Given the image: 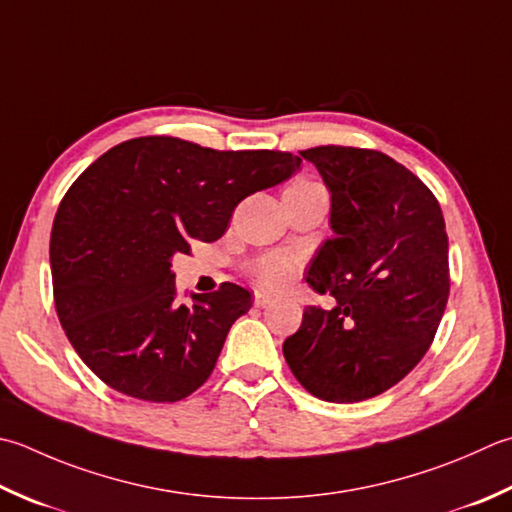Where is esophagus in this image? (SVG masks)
<instances>
[{
  "label": "esophagus",
  "mask_w": 512,
  "mask_h": 512,
  "mask_svg": "<svg viewBox=\"0 0 512 512\" xmlns=\"http://www.w3.org/2000/svg\"><path fill=\"white\" fill-rule=\"evenodd\" d=\"M270 302H273V299H270L268 295L255 293V306H257V308H266V306H270Z\"/></svg>",
  "instance_id": "esophagus-1"
}]
</instances>
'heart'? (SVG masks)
<instances>
[{
	"label": "heart",
	"mask_w": 512,
	"mask_h": 512,
	"mask_svg": "<svg viewBox=\"0 0 512 512\" xmlns=\"http://www.w3.org/2000/svg\"><path fill=\"white\" fill-rule=\"evenodd\" d=\"M306 186H319V184L306 182V179H302V182L290 184L286 190L306 188ZM297 268H299V262H297V257L293 253H286V250H277V253H268V255H262L257 259V262L253 264V277L262 288L279 290V288H284L290 282V279L297 275Z\"/></svg>",
	"instance_id": "obj_1"
}]
</instances>
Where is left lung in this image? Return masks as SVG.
<instances>
[{
    "label": "left lung",
    "mask_w": 512,
    "mask_h": 512,
    "mask_svg": "<svg viewBox=\"0 0 512 512\" xmlns=\"http://www.w3.org/2000/svg\"><path fill=\"white\" fill-rule=\"evenodd\" d=\"M330 193V235L306 282L330 293L308 306L284 357L310 395L353 404L404 379L433 344L448 302V235L435 195L379 150H302Z\"/></svg>",
    "instance_id": "left-lung-1"
}]
</instances>
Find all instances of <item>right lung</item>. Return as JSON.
<instances>
[{
    "instance_id": "1",
    "label": "right lung",
    "mask_w": 512,
    "mask_h": 512,
    "mask_svg": "<svg viewBox=\"0 0 512 512\" xmlns=\"http://www.w3.org/2000/svg\"><path fill=\"white\" fill-rule=\"evenodd\" d=\"M302 159L277 150H213L177 137L110 148L68 188L50 233L57 317L82 362L110 388L179 402L202 386L246 288L179 304L173 257L215 242L244 197L286 182Z\"/></svg>"
}]
</instances>
